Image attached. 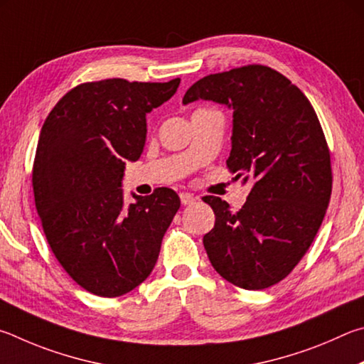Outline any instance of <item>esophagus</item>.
Segmentation results:
<instances>
[{"instance_id": "obj_1", "label": "esophagus", "mask_w": 364, "mask_h": 364, "mask_svg": "<svg viewBox=\"0 0 364 364\" xmlns=\"http://www.w3.org/2000/svg\"><path fill=\"white\" fill-rule=\"evenodd\" d=\"M178 196H181V203L183 206L192 205V203H195V200H196L192 193H187V192H182Z\"/></svg>"}]
</instances>
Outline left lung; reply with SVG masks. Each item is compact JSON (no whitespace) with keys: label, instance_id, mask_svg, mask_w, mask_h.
<instances>
[{"label":"left lung","instance_id":"left-lung-1","mask_svg":"<svg viewBox=\"0 0 364 364\" xmlns=\"http://www.w3.org/2000/svg\"><path fill=\"white\" fill-rule=\"evenodd\" d=\"M200 99L233 110L227 168L252 183L238 213L218 196L203 198L215 214L203 245L228 283L270 288L301 262L326 214L333 172L321 124L301 89L265 65L208 75L182 102Z\"/></svg>","mask_w":364,"mask_h":364}]
</instances>
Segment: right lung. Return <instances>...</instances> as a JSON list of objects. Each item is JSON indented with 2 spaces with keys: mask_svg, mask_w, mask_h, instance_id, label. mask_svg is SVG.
<instances>
[{
  "mask_svg": "<svg viewBox=\"0 0 364 364\" xmlns=\"http://www.w3.org/2000/svg\"><path fill=\"white\" fill-rule=\"evenodd\" d=\"M178 82H82L41 127L31 182L43 232L63 270L95 296L118 297L145 282L181 208L166 187L126 206L121 188L126 161L144 151L146 113Z\"/></svg>",
  "mask_w": 364,
  "mask_h": 364,
  "instance_id": "obj_1",
  "label": "right lung"
}]
</instances>
